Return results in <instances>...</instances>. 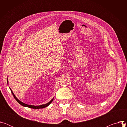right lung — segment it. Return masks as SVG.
I'll return each mask as SVG.
<instances>
[{"mask_svg":"<svg viewBox=\"0 0 127 127\" xmlns=\"http://www.w3.org/2000/svg\"><path fill=\"white\" fill-rule=\"evenodd\" d=\"M7 83H8V81H7ZM10 90H11V93H12V94L13 97H14V98L16 99V100L18 102H19L21 105H23V106H24L28 107H29V108H34V109H39V108H43L46 107H47V106H48V105L52 102V101H53V99H52L50 101H49L48 103H46V104H45L41 105L34 106V105H28V104H26V103H23V102L21 101L20 100H19V99H18L15 97V96L13 94V92H12V90H11V89H10Z\"/></svg>","mask_w":127,"mask_h":127,"instance_id":"right-lung-1","label":"right lung"}]
</instances>
